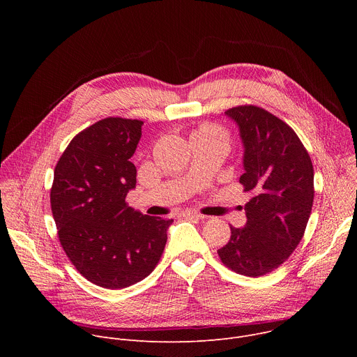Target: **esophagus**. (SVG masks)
I'll return each mask as SVG.
<instances>
[{"label":"esophagus","mask_w":357,"mask_h":357,"mask_svg":"<svg viewBox=\"0 0 357 357\" xmlns=\"http://www.w3.org/2000/svg\"><path fill=\"white\" fill-rule=\"evenodd\" d=\"M182 218L195 219V220H203V219H205V216L199 215V213H196V212H185V213H182Z\"/></svg>","instance_id":"1"}]
</instances>
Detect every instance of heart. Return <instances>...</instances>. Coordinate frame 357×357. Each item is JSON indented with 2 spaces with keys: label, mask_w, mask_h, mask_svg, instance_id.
Masks as SVG:
<instances>
[{
  "label": "heart",
  "mask_w": 357,
  "mask_h": 357,
  "mask_svg": "<svg viewBox=\"0 0 357 357\" xmlns=\"http://www.w3.org/2000/svg\"><path fill=\"white\" fill-rule=\"evenodd\" d=\"M199 131L200 132H205V134H209V135H215V137H222L223 138L222 130L219 127H216V126H206V127H203Z\"/></svg>",
  "instance_id": "obj_1"
}]
</instances>
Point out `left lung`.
I'll return each instance as SVG.
<instances>
[{
    "mask_svg": "<svg viewBox=\"0 0 357 357\" xmlns=\"http://www.w3.org/2000/svg\"><path fill=\"white\" fill-rule=\"evenodd\" d=\"M244 148L240 183L252 197L245 203L244 227L218 250L233 271L259 277L278 268L299 244L314 203V167L295 131L256 106L225 112Z\"/></svg>",
    "mask_w": 357,
    "mask_h": 357,
    "instance_id": "left-lung-1",
    "label": "left lung"
}]
</instances>
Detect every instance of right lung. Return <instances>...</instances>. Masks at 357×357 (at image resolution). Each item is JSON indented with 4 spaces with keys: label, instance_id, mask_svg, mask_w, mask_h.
I'll return each instance as SVG.
<instances>
[{
    "label": "right lung",
    "instance_id": "add662e5",
    "mask_svg": "<svg viewBox=\"0 0 357 357\" xmlns=\"http://www.w3.org/2000/svg\"><path fill=\"white\" fill-rule=\"evenodd\" d=\"M142 124L109 117L79 132L55 168L50 190L66 256L84 278L109 289L130 287L152 273L174 222L142 215L126 202L137 183L130 158Z\"/></svg>",
    "mask_w": 357,
    "mask_h": 357
}]
</instances>
